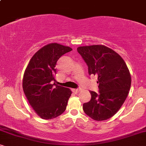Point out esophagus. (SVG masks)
Returning <instances> with one entry per match:
<instances>
[{"label":"esophagus","mask_w":146,"mask_h":146,"mask_svg":"<svg viewBox=\"0 0 146 146\" xmlns=\"http://www.w3.org/2000/svg\"><path fill=\"white\" fill-rule=\"evenodd\" d=\"M72 91L74 94H78L80 92V90L79 89H72Z\"/></svg>","instance_id":"1"}]
</instances>
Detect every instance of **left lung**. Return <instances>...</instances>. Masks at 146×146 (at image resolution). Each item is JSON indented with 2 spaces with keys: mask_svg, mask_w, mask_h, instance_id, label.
Segmentation results:
<instances>
[{
  "mask_svg": "<svg viewBox=\"0 0 146 146\" xmlns=\"http://www.w3.org/2000/svg\"><path fill=\"white\" fill-rule=\"evenodd\" d=\"M77 51L88 66V74L96 76L99 93L90 91L91 100L83 110L96 121L106 120L119 110L131 86V76L118 54L104 45L80 46Z\"/></svg>",
  "mask_w": 146,
  "mask_h": 146,
  "instance_id": "left-lung-1",
  "label": "left lung"
}]
</instances>
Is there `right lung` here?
<instances>
[{
	"label": "right lung",
	"mask_w": 146,
	"mask_h": 146,
	"mask_svg": "<svg viewBox=\"0 0 146 146\" xmlns=\"http://www.w3.org/2000/svg\"><path fill=\"white\" fill-rule=\"evenodd\" d=\"M71 48L52 43L36 52L30 60L23 76L24 92L32 108L41 118L50 119L66 108L72 92L58 86L54 76L57 61Z\"/></svg>",
	"instance_id": "right-lung-1"
}]
</instances>
